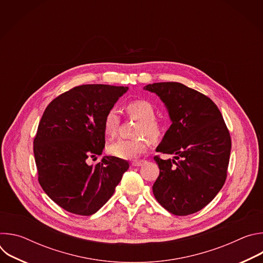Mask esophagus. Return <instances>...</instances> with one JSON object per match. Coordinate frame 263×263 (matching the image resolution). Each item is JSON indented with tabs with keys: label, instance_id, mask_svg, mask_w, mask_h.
<instances>
[{
	"label": "esophagus",
	"instance_id": "obj_1",
	"mask_svg": "<svg viewBox=\"0 0 263 263\" xmlns=\"http://www.w3.org/2000/svg\"><path fill=\"white\" fill-rule=\"evenodd\" d=\"M144 162H145L144 160H134V161L132 162V165H133V166H140V165H142Z\"/></svg>",
	"mask_w": 263,
	"mask_h": 263
}]
</instances>
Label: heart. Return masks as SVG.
<instances>
[{
    "mask_svg": "<svg viewBox=\"0 0 263 263\" xmlns=\"http://www.w3.org/2000/svg\"><path fill=\"white\" fill-rule=\"evenodd\" d=\"M127 115L130 118L138 120L132 139H119L108 145L107 151L110 155L121 159H133L145 152L147 141H157L162 134V127L156 120L154 106L145 100H134L125 106ZM121 123L119 111L110 108L104 117L103 129L108 138H114L119 130Z\"/></svg>",
    "mask_w": 263,
    "mask_h": 263,
    "instance_id": "1",
    "label": "heart"
}]
</instances>
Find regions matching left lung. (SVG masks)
<instances>
[{
    "label": "left lung",
    "instance_id": "left-lung-1",
    "mask_svg": "<svg viewBox=\"0 0 263 263\" xmlns=\"http://www.w3.org/2000/svg\"><path fill=\"white\" fill-rule=\"evenodd\" d=\"M165 104L172 125L156 151L159 176L153 185L158 203L175 215H189L208 205L227 178L231 137L217 106L205 95L178 82L148 84Z\"/></svg>",
    "mask_w": 263,
    "mask_h": 263
}]
</instances>
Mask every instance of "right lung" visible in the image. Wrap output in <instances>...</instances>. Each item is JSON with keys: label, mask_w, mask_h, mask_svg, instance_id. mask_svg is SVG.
Returning <instances> with one entry per match:
<instances>
[{"label": "right lung", "mask_w": 263, "mask_h": 263, "mask_svg": "<svg viewBox=\"0 0 263 263\" xmlns=\"http://www.w3.org/2000/svg\"><path fill=\"white\" fill-rule=\"evenodd\" d=\"M127 90L105 84L76 86L55 98L44 112L33 141L39 182L51 200L70 213H96L129 168L127 160L115 156L95 165L86 162L102 154L104 117Z\"/></svg>", "instance_id": "obj_1"}]
</instances>
